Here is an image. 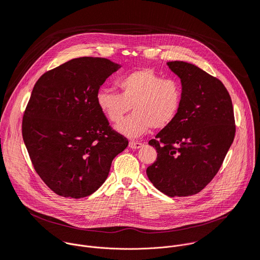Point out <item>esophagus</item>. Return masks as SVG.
Listing matches in <instances>:
<instances>
[{"instance_id": "esophagus-1", "label": "esophagus", "mask_w": 260, "mask_h": 260, "mask_svg": "<svg viewBox=\"0 0 260 260\" xmlns=\"http://www.w3.org/2000/svg\"><path fill=\"white\" fill-rule=\"evenodd\" d=\"M128 146H129V148H132V149H139V148H141L143 146V144L140 142H137V141H131Z\"/></svg>"}]
</instances>
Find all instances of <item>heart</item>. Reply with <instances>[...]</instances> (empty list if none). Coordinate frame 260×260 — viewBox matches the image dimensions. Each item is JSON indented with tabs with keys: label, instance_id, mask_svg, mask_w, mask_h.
<instances>
[{
	"label": "heart",
	"instance_id": "b5f03b06",
	"mask_svg": "<svg viewBox=\"0 0 260 260\" xmlns=\"http://www.w3.org/2000/svg\"><path fill=\"white\" fill-rule=\"evenodd\" d=\"M117 86L120 93L101 89L95 102L105 117L115 125L132 108L134 113L118 126L126 137H140L150 127L162 129L175 120L182 102V87L176 79L142 69L121 77Z\"/></svg>",
	"mask_w": 260,
	"mask_h": 260
}]
</instances>
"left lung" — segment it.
<instances>
[{
    "instance_id": "1",
    "label": "left lung",
    "mask_w": 260,
    "mask_h": 260,
    "mask_svg": "<svg viewBox=\"0 0 260 260\" xmlns=\"http://www.w3.org/2000/svg\"><path fill=\"white\" fill-rule=\"evenodd\" d=\"M168 66L181 79L182 102L175 120L149 141L157 158L146 173L168 197H188L223 162L236 134L234 107L223 83L204 70L179 60Z\"/></svg>"
}]
</instances>
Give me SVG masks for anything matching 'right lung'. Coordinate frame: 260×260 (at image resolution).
I'll list each match as a JSON object with an SVG mask.
<instances>
[{"instance_id": "add662e5", "label": "right lung", "mask_w": 260, "mask_h": 260, "mask_svg": "<svg viewBox=\"0 0 260 260\" xmlns=\"http://www.w3.org/2000/svg\"><path fill=\"white\" fill-rule=\"evenodd\" d=\"M119 68L107 58H74L44 73L32 88L22 138L35 171L60 197L81 199L98 190L128 145L95 102Z\"/></svg>"}]
</instances>
